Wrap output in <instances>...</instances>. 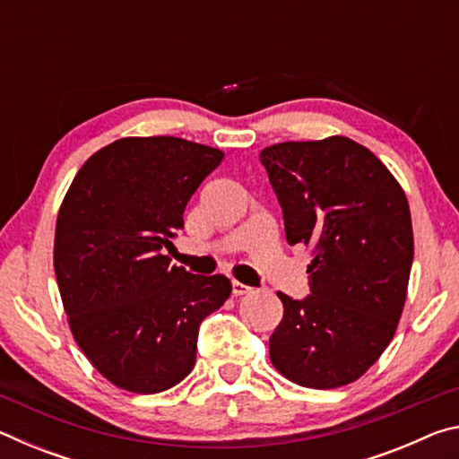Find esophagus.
Here are the masks:
<instances>
[{"label": "esophagus", "mask_w": 459, "mask_h": 459, "mask_svg": "<svg viewBox=\"0 0 459 459\" xmlns=\"http://www.w3.org/2000/svg\"><path fill=\"white\" fill-rule=\"evenodd\" d=\"M253 290L248 285H245V283H240V281H232V293L235 295H245V293H251Z\"/></svg>", "instance_id": "esophagus-1"}]
</instances>
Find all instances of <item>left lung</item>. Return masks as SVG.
<instances>
[{
	"label": "left lung",
	"instance_id": "8db88e82",
	"mask_svg": "<svg viewBox=\"0 0 459 459\" xmlns=\"http://www.w3.org/2000/svg\"><path fill=\"white\" fill-rule=\"evenodd\" d=\"M290 245L314 248L309 295L279 291L273 367L295 385L336 388L362 377L397 330L413 229L405 192L375 153L348 137L261 152Z\"/></svg>",
	"mask_w": 459,
	"mask_h": 459
}]
</instances>
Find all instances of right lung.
Listing matches in <instances>:
<instances>
[{
	"mask_svg": "<svg viewBox=\"0 0 459 459\" xmlns=\"http://www.w3.org/2000/svg\"><path fill=\"white\" fill-rule=\"evenodd\" d=\"M222 152L180 137H126L84 161L62 202L54 273L73 336L100 375L153 394L190 375L224 275L169 265L164 248Z\"/></svg>",
	"mask_w": 459,
	"mask_h": 459,
	"instance_id": "obj_1",
	"label": "right lung"
}]
</instances>
